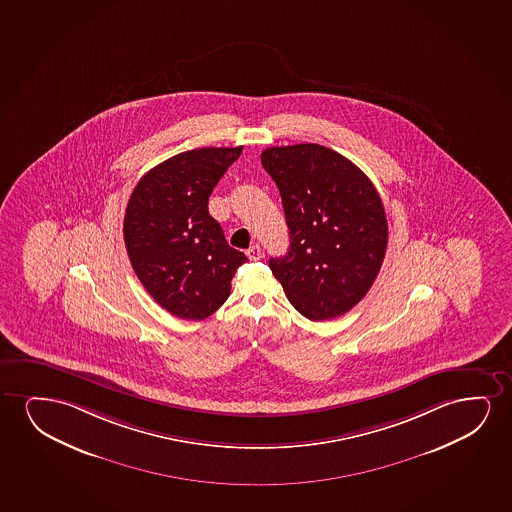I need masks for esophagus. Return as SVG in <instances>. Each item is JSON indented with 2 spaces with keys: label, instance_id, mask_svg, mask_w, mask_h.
<instances>
[{
  "label": "esophagus",
  "instance_id": "obj_1",
  "mask_svg": "<svg viewBox=\"0 0 512 512\" xmlns=\"http://www.w3.org/2000/svg\"><path fill=\"white\" fill-rule=\"evenodd\" d=\"M246 255H248V259L250 260H260L264 253H262V248H260L259 245H253L246 250Z\"/></svg>",
  "mask_w": 512,
  "mask_h": 512
}]
</instances>
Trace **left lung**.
I'll list each match as a JSON object with an SVG mask.
<instances>
[{
    "instance_id": "obj_1",
    "label": "left lung",
    "mask_w": 512,
    "mask_h": 512,
    "mask_svg": "<svg viewBox=\"0 0 512 512\" xmlns=\"http://www.w3.org/2000/svg\"><path fill=\"white\" fill-rule=\"evenodd\" d=\"M262 166L280 189L290 250L269 260L274 278L313 322L348 313L378 276L388 224L364 171L316 143L271 147Z\"/></svg>"
}]
</instances>
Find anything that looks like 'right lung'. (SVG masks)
<instances>
[{
    "instance_id": "right-lung-1",
    "label": "right lung",
    "mask_w": 512,
    "mask_h": 512,
    "mask_svg": "<svg viewBox=\"0 0 512 512\" xmlns=\"http://www.w3.org/2000/svg\"><path fill=\"white\" fill-rule=\"evenodd\" d=\"M243 147H203L150 169L124 217L127 255L154 301L183 320H204L231 294L245 253L225 241L208 199Z\"/></svg>"
}]
</instances>
